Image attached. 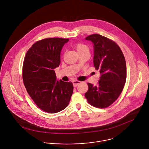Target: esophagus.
<instances>
[{"label": "esophagus", "instance_id": "1", "mask_svg": "<svg viewBox=\"0 0 149 149\" xmlns=\"http://www.w3.org/2000/svg\"><path fill=\"white\" fill-rule=\"evenodd\" d=\"M72 83H73V84L74 87H76V86H77V85H79V84H80L81 83V81H78V80H73V81H72Z\"/></svg>", "mask_w": 149, "mask_h": 149}]
</instances>
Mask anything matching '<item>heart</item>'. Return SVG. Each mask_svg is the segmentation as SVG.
Masks as SVG:
<instances>
[{
	"instance_id": "heart-1",
	"label": "heart",
	"mask_w": 149,
	"mask_h": 149,
	"mask_svg": "<svg viewBox=\"0 0 149 149\" xmlns=\"http://www.w3.org/2000/svg\"><path fill=\"white\" fill-rule=\"evenodd\" d=\"M74 48L76 49L79 54L84 53H89V47L84 43H76L74 45Z\"/></svg>"
}]
</instances>
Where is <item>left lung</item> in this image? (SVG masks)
Listing matches in <instances>:
<instances>
[{"mask_svg": "<svg viewBox=\"0 0 149 149\" xmlns=\"http://www.w3.org/2000/svg\"><path fill=\"white\" fill-rule=\"evenodd\" d=\"M85 40L94 45L93 65L101 76L97 85L88 83L85 97L91 106L105 108L115 102L123 89L127 76L125 56L118 44L106 37L95 34Z\"/></svg>", "mask_w": 149, "mask_h": 149, "instance_id": "8db88e82", "label": "left lung"}]
</instances>
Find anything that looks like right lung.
Masks as SVG:
<instances>
[{
	"label": "right lung",
	"mask_w": 149,
	"mask_h": 149,
	"mask_svg": "<svg viewBox=\"0 0 149 149\" xmlns=\"http://www.w3.org/2000/svg\"><path fill=\"white\" fill-rule=\"evenodd\" d=\"M69 39L47 38L34 43L27 52L22 77L28 94L42 111L54 113L68 106L73 91L72 82L56 81L54 69L60 64V53Z\"/></svg>",
	"instance_id": "obj_1"
}]
</instances>
